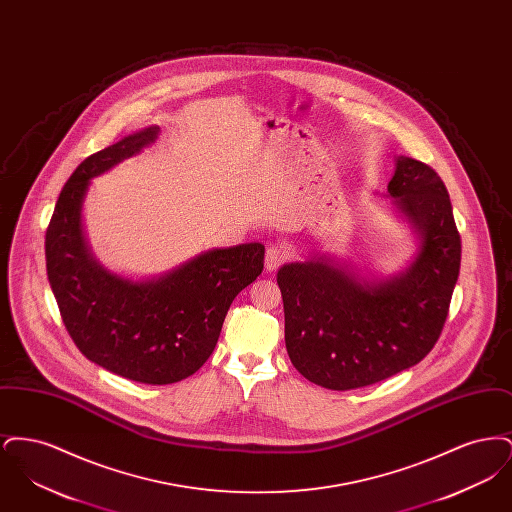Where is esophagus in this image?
<instances>
[{
	"instance_id": "34e87169",
	"label": "esophagus",
	"mask_w": 512,
	"mask_h": 512,
	"mask_svg": "<svg viewBox=\"0 0 512 512\" xmlns=\"http://www.w3.org/2000/svg\"><path fill=\"white\" fill-rule=\"evenodd\" d=\"M284 261H286V251L282 247H278V245L268 247L267 253H265V268L267 270H276Z\"/></svg>"
}]
</instances>
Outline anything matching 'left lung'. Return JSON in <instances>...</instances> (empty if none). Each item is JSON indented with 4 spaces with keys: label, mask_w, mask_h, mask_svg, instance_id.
<instances>
[{
    "label": "left lung",
    "mask_w": 512,
    "mask_h": 512,
    "mask_svg": "<svg viewBox=\"0 0 512 512\" xmlns=\"http://www.w3.org/2000/svg\"><path fill=\"white\" fill-rule=\"evenodd\" d=\"M386 197L416 240L405 267L390 276H361L313 251L276 274L290 361L326 390L372 386L420 363L447 318L461 236L443 180L432 167L399 155Z\"/></svg>",
    "instance_id": "8db88e82"
}]
</instances>
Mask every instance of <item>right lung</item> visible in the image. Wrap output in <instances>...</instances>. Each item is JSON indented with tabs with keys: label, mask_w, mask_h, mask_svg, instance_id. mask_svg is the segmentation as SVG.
<instances>
[{
	"label": "right lung",
	"mask_w": 512,
	"mask_h": 512,
	"mask_svg": "<svg viewBox=\"0 0 512 512\" xmlns=\"http://www.w3.org/2000/svg\"><path fill=\"white\" fill-rule=\"evenodd\" d=\"M151 124L84 159L61 190L46 232L51 292L76 347L122 378L165 386L211 357L234 297L263 272L259 242L209 249L165 274L134 280L103 267L82 209L92 178L155 144Z\"/></svg>",
	"instance_id": "1"
}]
</instances>
